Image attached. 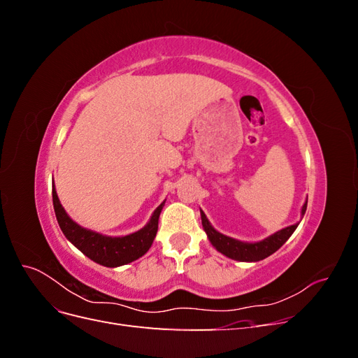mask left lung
<instances>
[{"instance_id": "1", "label": "left lung", "mask_w": 358, "mask_h": 358, "mask_svg": "<svg viewBox=\"0 0 358 358\" xmlns=\"http://www.w3.org/2000/svg\"><path fill=\"white\" fill-rule=\"evenodd\" d=\"M308 208V201H305L301 208V215H305ZM201 224L203 229L208 234V239L210 243L216 248V251H220L225 257H229L231 259H237V262H259V259H264L268 255H272L276 252L278 249L282 246L288 239L289 236L294 233L299 224L285 227V229L276 231L275 234L268 236L267 239L262 242H255V243H248V242H241L236 241L233 237L224 236L220 231H216L213 227L210 225L209 220L206 218L204 212H201Z\"/></svg>"}]
</instances>
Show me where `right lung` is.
Returning a JSON list of instances; mask_svg holds the SVG:
<instances>
[{"label":"right lung","instance_id":"add662e5","mask_svg":"<svg viewBox=\"0 0 358 358\" xmlns=\"http://www.w3.org/2000/svg\"><path fill=\"white\" fill-rule=\"evenodd\" d=\"M52 200L53 209H55L57 220L64 236H66L79 251H82L86 257L91 258L92 262L106 267H117L128 264L149 251V248L152 245L158 231L159 213L162 210V206L166 203L162 201L158 206L152 216H150L149 222L142 230L128 236L112 237L83 229L82 225L74 222L59 203L55 185L52 188Z\"/></svg>","mask_w":358,"mask_h":358}]
</instances>
